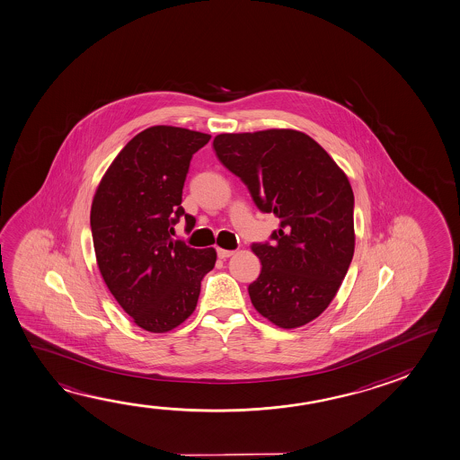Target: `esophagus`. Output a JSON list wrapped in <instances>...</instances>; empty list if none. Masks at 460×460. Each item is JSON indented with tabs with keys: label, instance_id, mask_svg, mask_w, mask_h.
<instances>
[{
	"label": "esophagus",
	"instance_id": "1",
	"mask_svg": "<svg viewBox=\"0 0 460 460\" xmlns=\"http://www.w3.org/2000/svg\"><path fill=\"white\" fill-rule=\"evenodd\" d=\"M217 252H218V256L221 260H226L229 256L234 255V250L218 249Z\"/></svg>",
	"mask_w": 460,
	"mask_h": 460
}]
</instances>
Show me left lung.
Listing matches in <instances>:
<instances>
[{"mask_svg": "<svg viewBox=\"0 0 460 460\" xmlns=\"http://www.w3.org/2000/svg\"><path fill=\"white\" fill-rule=\"evenodd\" d=\"M217 157L274 213L270 241L252 243L261 272L249 286L261 316L282 329L316 319L337 294L354 253V196L347 174L295 129L218 135Z\"/></svg>", "mask_w": 460, "mask_h": 460, "instance_id": "obj_1", "label": "left lung"}]
</instances>
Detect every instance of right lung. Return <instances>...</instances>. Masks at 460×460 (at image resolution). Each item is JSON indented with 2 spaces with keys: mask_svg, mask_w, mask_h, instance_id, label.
<instances>
[{
  "mask_svg": "<svg viewBox=\"0 0 460 460\" xmlns=\"http://www.w3.org/2000/svg\"><path fill=\"white\" fill-rule=\"evenodd\" d=\"M210 135L158 125L129 141L109 166L91 205L99 271L111 294L144 331L164 333L197 306L213 249L173 241L174 225L196 218L182 208L190 158Z\"/></svg>",
  "mask_w": 460,
  "mask_h": 460,
  "instance_id": "right-lung-1",
  "label": "right lung"
}]
</instances>
